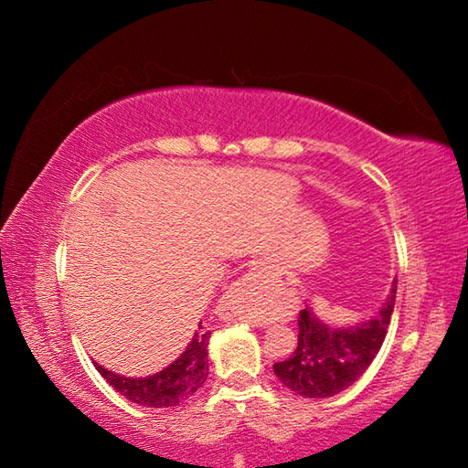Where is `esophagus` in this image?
I'll return each mask as SVG.
<instances>
[{"instance_id": "obj_1", "label": "esophagus", "mask_w": 468, "mask_h": 468, "mask_svg": "<svg viewBox=\"0 0 468 468\" xmlns=\"http://www.w3.org/2000/svg\"><path fill=\"white\" fill-rule=\"evenodd\" d=\"M260 273H261V270H253L251 273H245L239 282H237L235 285H239V287H247V285H251V283H255V280L257 277H260Z\"/></svg>"}]
</instances>
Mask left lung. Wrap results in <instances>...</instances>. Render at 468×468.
I'll return each instance as SVG.
<instances>
[{"mask_svg": "<svg viewBox=\"0 0 468 468\" xmlns=\"http://www.w3.org/2000/svg\"><path fill=\"white\" fill-rule=\"evenodd\" d=\"M396 283L370 320L335 327L314 314L310 305L300 312V334L293 354L273 364V372L282 384L303 399H330L352 386L376 354L390 325L396 302Z\"/></svg>", "mask_w": 468, "mask_h": 468, "instance_id": "left-lung-1", "label": "left lung"}]
</instances>
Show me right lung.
<instances>
[{
    "label": "right lung",
    "instance_id": "right-lung-1",
    "mask_svg": "<svg viewBox=\"0 0 468 468\" xmlns=\"http://www.w3.org/2000/svg\"><path fill=\"white\" fill-rule=\"evenodd\" d=\"M208 337H211V332L205 330L198 322V330L195 332L191 344L186 346V350L175 362L153 376L128 378L106 370L98 362H94V366L104 380L131 402L148 406V409H171V406L191 399L205 384L208 374Z\"/></svg>",
    "mask_w": 468,
    "mask_h": 468
}]
</instances>
